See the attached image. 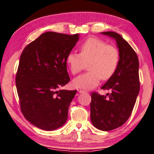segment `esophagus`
<instances>
[{
  "instance_id": "obj_1",
  "label": "esophagus",
  "mask_w": 154,
  "mask_h": 154,
  "mask_svg": "<svg viewBox=\"0 0 154 154\" xmlns=\"http://www.w3.org/2000/svg\"><path fill=\"white\" fill-rule=\"evenodd\" d=\"M78 91L79 92L80 94H83V93H86V91H84V90H82V89H79L78 90Z\"/></svg>"
}]
</instances>
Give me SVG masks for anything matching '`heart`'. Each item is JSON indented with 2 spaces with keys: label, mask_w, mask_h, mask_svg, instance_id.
Masks as SVG:
<instances>
[{
  "label": "heart",
  "mask_w": 154,
  "mask_h": 154,
  "mask_svg": "<svg viewBox=\"0 0 154 154\" xmlns=\"http://www.w3.org/2000/svg\"><path fill=\"white\" fill-rule=\"evenodd\" d=\"M120 60L118 50L98 38H89L80 46V54L70 52L66 63L70 72L75 75L87 64L88 73L79 75L73 81L75 88L91 89L99 84L101 79H109L115 74Z\"/></svg>",
  "instance_id": "obj_1"
}]
</instances>
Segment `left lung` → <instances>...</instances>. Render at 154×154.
Returning a JSON list of instances; mask_svg holds the SVG:
<instances>
[{
	"mask_svg": "<svg viewBox=\"0 0 154 154\" xmlns=\"http://www.w3.org/2000/svg\"><path fill=\"white\" fill-rule=\"evenodd\" d=\"M117 42L120 60L115 73L102 86L111 94L100 95L91 93V120L97 129L109 131L120 127L128 120L134 107L140 90L139 62L132 47L119 34L101 32Z\"/></svg>",
	"mask_w": 154,
	"mask_h": 154,
	"instance_id": "obj_1",
	"label": "left lung"
}]
</instances>
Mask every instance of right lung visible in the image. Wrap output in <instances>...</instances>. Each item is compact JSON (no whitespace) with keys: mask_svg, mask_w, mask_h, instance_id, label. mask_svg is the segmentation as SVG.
Returning a JSON list of instances; mask_svg holds the SVG:
<instances>
[{"mask_svg":"<svg viewBox=\"0 0 154 154\" xmlns=\"http://www.w3.org/2000/svg\"><path fill=\"white\" fill-rule=\"evenodd\" d=\"M79 39L74 35L47 32L29 44L20 57L16 86L23 116L45 131L62 127L75 91L57 90L70 81L66 57Z\"/></svg>","mask_w":154,"mask_h":154,"instance_id":"add662e5","label":"right lung"}]
</instances>
